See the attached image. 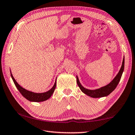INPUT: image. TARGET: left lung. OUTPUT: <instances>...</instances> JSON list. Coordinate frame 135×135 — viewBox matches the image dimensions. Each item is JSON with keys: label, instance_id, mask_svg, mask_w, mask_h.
Instances as JSON below:
<instances>
[{"label": "left lung", "instance_id": "obj_1", "mask_svg": "<svg viewBox=\"0 0 135 135\" xmlns=\"http://www.w3.org/2000/svg\"><path fill=\"white\" fill-rule=\"evenodd\" d=\"M124 59H123L122 62V67L120 68V71L118 73V74L116 75V76L114 78V79L110 82V83L104 87H102L100 89H95V90H89V89H87L84 88L83 86L81 85L79 81L78 78L76 76V82L77 84L78 85L79 88L83 92L84 94H86L87 95L93 98H100L103 97L107 96L109 94L114 90L115 88H116L118 84L120 81V79H121L122 75L123 74V72L124 70Z\"/></svg>", "mask_w": 135, "mask_h": 135}]
</instances>
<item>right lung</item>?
Here are the masks:
<instances>
[{"label":"right lung","mask_w":135,"mask_h":135,"mask_svg":"<svg viewBox=\"0 0 135 135\" xmlns=\"http://www.w3.org/2000/svg\"><path fill=\"white\" fill-rule=\"evenodd\" d=\"M11 75L14 84H15L16 87L18 89V91L20 92V93L22 94V95L26 99H27L28 100H29L30 101L41 102V101H44L48 100V99L52 95V94H53V93H54V89H55L56 86V81L54 86H53V88L50 89V90H49V91L46 92V93H32V92H30L29 91H27L26 90V89H23L22 87H21L20 85L16 82V81H15V79H14V78L13 77L12 74H11Z\"/></svg>","instance_id":"right-lung-1"}]
</instances>
